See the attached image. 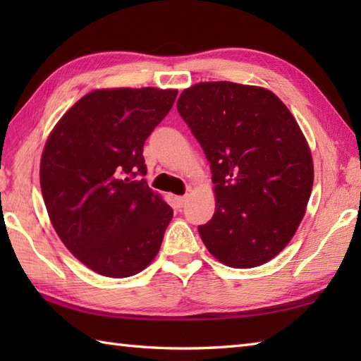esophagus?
Segmentation results:
<instances>
[{
  "label": "esophagus",
  "mask_w": 361,
  "mask_h": 361,
  "mask_svg": "<svg viewBox=\"0 0 361 361\" xmlns=\"http://www.w3.org/2000/svg\"><path fill=\"white\" fill-rule=\"evenodd\" d=\"M186 202H188V197L186 195L175 197V203H176V206H178V208H183V206L186 204Z\"/></svg>",
  "instance_id": "1"
}]
</instances>
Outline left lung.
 <instances>
[{"label":"left lung","mask_w":361,"mask_h":361,"mask_svg":"<svg viewBox=\"0 0 361 361\" xmlns=\"http://www.w3.org/2000/svg\"><path fill=\"white\" fill-rule=\"evenodd\" d=\"M176 109L211 164L216 212L198 226L206 248L228 267L268 262L293 237L313 186L298 122L271 91L233 82L197 83Z\"/></svg>","instance_id":"1"}]
</instances>
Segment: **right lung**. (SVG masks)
Listing matches in <instances>:
<instances>
[{"label":"right lung","mask_w":361,"mask_h":361,"mask_svg":"<svg viewBox=\"0 0 361 361\" xmlns=\"http://www.w3.org/2000/svg\"><path fill=\"white\" fill-rule=\"evenodd\" d=\"M176 90L116 88L83 96L46 141L40 186L51 224L91 270L128 278L147 267L173 211L147 186L144 142Z\"/></svg>","instance_id":"add662e5"}]
</instances>
